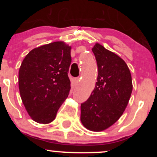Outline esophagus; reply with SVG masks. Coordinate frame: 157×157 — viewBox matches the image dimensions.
<instances>
[{"label":"esophagus","instance_id":"1","mask_svg":"<svg viewBox=\"0 0 157 157\" xmlns=\"http://www.w3.org/2000/svg\"><path fill=\"white\" fill-rule=\"evenodd\" d=\"M73 82L75 85H77L79 82V77H76V78H74Z\"/></svg>","mask_w":157,"mask_h":157}]
</instances>
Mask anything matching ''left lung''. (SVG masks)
I'll use <instances>...</instances> for the list:
<instances>
[{
  "label": "left lung",
  "instance_id": "left-lung-1",
  "mask_svg": "<svg viewBox=\"0 0 157 157\" xmlns=\"http://www.w3.org/2000/svg\"><path fill=\"white\" fill-rule=\"evenodd\" d=\"M98 66L97 82L87 101L81 104L80 121L91 131L113 125L127 107L133 89L131 75L120 57L98 43L92 48Z\"/></svg>",
  "mask_w": 157,
  "mask_h": 157
}]
</instances>
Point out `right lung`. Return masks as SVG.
I'll list each match as a JSON object with an SVG mask.
<instances>
[{
    "label": "right lung",
    "mask_w": 157,
    "mask_h": 157,
    "mask_svg": "<svg viewBox=\"0 0 157 157\" xmlns=\"http://www.w3.org/2000/svg\"><path fill=\"white\" fill-rule=\"evenodd\" d=\"M71 47L63 41L35 48L29 52L19 69L20 94L32 120L50 123L71 89L68 71Z\"/></svg>",
    "instance_id": "add662e5"
}]
</instances>
